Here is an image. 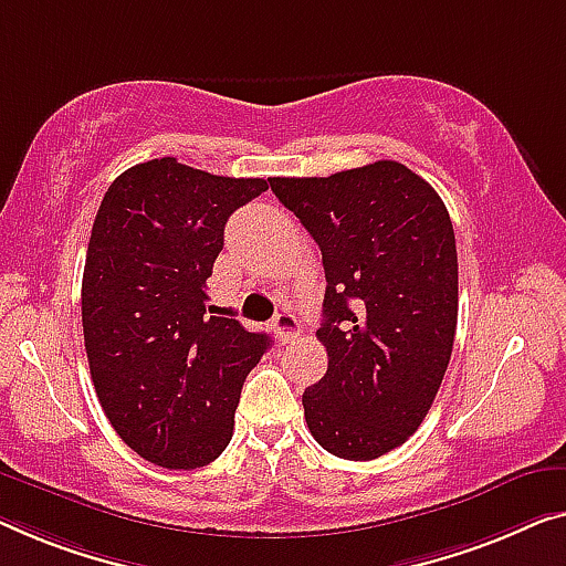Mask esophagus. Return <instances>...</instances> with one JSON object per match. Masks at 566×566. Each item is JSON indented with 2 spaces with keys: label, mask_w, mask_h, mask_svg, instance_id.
<instances>
[{
  "label": "esophagus",
  "mask_w": 566,
  "mask_h": 566,
  "mask_svg": "<svg viewBox=\"0 0 566 566\" xmlns=\"http://www.w3.org/2000/svg\"><path fill=\"white\" fill-rule=\"evenodd\" d=\"M272 327H274V335H276V340H280V343H290V340H294V337H297V335H300V331H302L300 319L294 317L290 310L276 312V317H274Z\"/></svg>",
  "instance_id": "1"
}]
</instances>
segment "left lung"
<instances>
[{
    "label": "left lung",
    "mask_w": 566,
    "mask_h": 566,
    "mask_svg": "<svg viewBox=\"0 0 566 566\" xmlns=\"http://www.w3.org/2000/svg\"><path fill=\"white\" fill-rule=\"evenodd\" d=\"M323 251L317 340L327 370L302 394L312 437L376 460L424 421L458 327V249L427 180L394 159L331 177H269Z\"/></svg>",
    "instance_id": "8db88e82"
}]
</instances>
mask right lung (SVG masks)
Returning a JSON list of instances; mask_svg holds the SVG:
<instances>
[{
	"label": "right lung",
	"instance_id": "add662e5",
	"mask_svg": "<svg viewBox=\"0 0 566 566\" xmlns=\"http://www.w3.org/2000/svg\"><path fill=\"white\" fill-rule=\"evenodd\" d=\"M269 188L159 157L108 185L81 286L83 340L116 434L163 468L213 462L266 333L216 315L206 280L233 210Z\"/></svg>",
	"mask_w": 566,
	"mask_h": 566
}]
</instances>
